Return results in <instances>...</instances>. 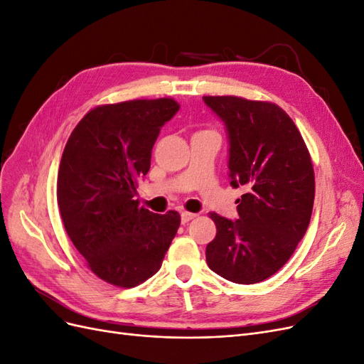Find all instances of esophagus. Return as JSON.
Returning <instances> with one entry per match:
<instances>
[{"label":"esophagus","mask_w":364,"mask_h":364,"mask_svg":"<svg viewBox=\"0 0 364 364\" xmlns=\"http://www.w3.org/2000/svg\"><path fill=\"white\" fill-rule=\"evenodd\" d=\"M193 218H196V214H193V213H182V214H181V220H182L183 225L191 222Z\"/></svg>","instance_id":"obj_1"}]
</instances>
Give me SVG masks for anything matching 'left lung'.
<instances>
[{
  "label": "left lung",
  "mask_w": 364,
  "mask_h": 364,
  "mask_svg": "<svg viewBox=\"0 0 364 364\" xmlns=\"http://www.w3.org/2000/svg\"><path fill=\"white\" fill-rule=\"evenodd\" d=\"M203 100L228 127L230 185L247 188L237 200L235 222L209 213L217 234L206 246V262L228 281L257 284L290 259L310 225V151L278 105L235 95H205Z\"/></svg>",
  "instance_id": "8db88e82"
}]
</instances>
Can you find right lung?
Here are the masks:
<instances>
[{"instance_id": "right-lung-1", "label": "right lung", "mask_w": 364, "mask_h": 364, "mask_svg": "<svg viewBox=\"0 0 364 364\" xmlns=\"http://www.w3.org/2000/svg\"><path fill=\"white\" fill-rule=\"evenodd\" d=\"M178 111L171 97L100 105L79 121L62 153L65 230L95 277L117 287L153 277L179 229L178 211L155 214L135 199L159 130Z\"/></svg>"}]
</instances>
